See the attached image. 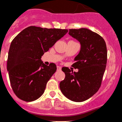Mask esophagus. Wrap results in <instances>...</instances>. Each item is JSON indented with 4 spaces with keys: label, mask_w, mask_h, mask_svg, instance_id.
Segmentation results:
<instances>
[{
    "label": "esophagus",
    "mask_w": 122,
    "mask_h": 122,
    "mask_svg": "<svg viewBox=\"0 0 122 122\" xmlns=\"http://www.w3.org/2000/svg\"><path fill=\"white\" fill-rule=\"evenodd\" d=\"M61 70V67L60 66H57V70Z\"/></svg>",
    "instance_id": "34e87169"
}]
</instances>
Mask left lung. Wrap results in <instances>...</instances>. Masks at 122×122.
I'll return each mask as SVG.
<instances>
[{"label":"left lung","mask_w":122,"mask_h":122,"mask_svg":"<svg viewBox=\"0 0 122 122\" xmlns=\"http://www.w3.org/2000/svg\"><path fill=\"white\" fill-rule=\"evenodd\" d=\"M69 35L81 43V51L73 64L78 72L64 67L66 75L60 88L64 95L74 102L90 98L101 87L107 61V49L103 38L87 28L69 29Z\"/></svg>","instance_id":"obj_1"}]
</instances>
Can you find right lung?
<instances>
[{"label": "right lung", "instance_id": "add662e5", "mask_svg": "<svg viewBox=\"0 0 122 122\" xmlns=\"http://www.w3.org/2000/svg\"><path fill=\"white\" fill-rule=\"evenodd\" d=\"M67 29H47L31 26L12 40L7 60L10 83L14 93L21 100L31 102L39 98L48 81L56 70V66L44 64L41 58Z\"/></svg>", "mask_w": 122, "mask_h": 122}]
</instances>
